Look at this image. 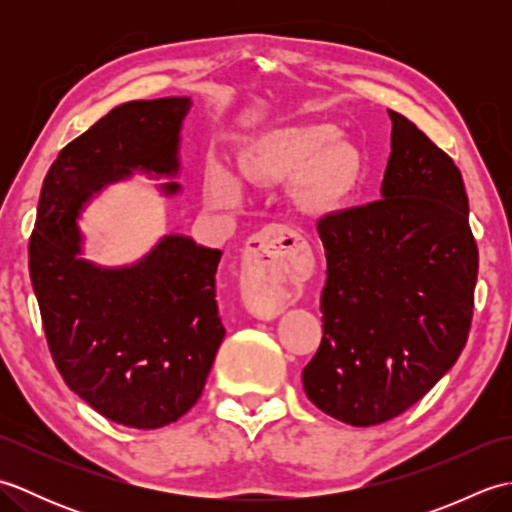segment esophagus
<instances>
[{
	"label": "esophagus",
	"mask_w": 512,
	"mask_h": 512,
	"mask_svg": "<svg viewBox=\"0 0 512 512\" xmlns=\"http://www.w3.org/2000/svg\"><path fill=\"white\" fill-rule=\"evenodd\" d=\"M295 237L281 226H268L257 235L259 248L246 259L242 273V295L246 306L257 317L273 319L295 299L297 288L292 284V248L286 239Z\"/></svg>",
	"instance_id": "obj_1"
}]
</instances>
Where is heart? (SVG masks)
<instances>
[{"instance_id":"heart-1","label":"heart","mask_w":512,"mask_h":512,"mask_svg":"<svg viewBox=\"0 0 512 512\" xmlns=\"http://www.w3.org/2000/svg\"><path fill=\"white\" fill-rule=\"evenodd\" d=\"M336 129L325 123L275 129L248 147L242 176L248 182H275L297 176V189L310 206H330L343 200L361 176L356 149L334 140ZM206 193L217 204L237 198V184L220 167L206 176Z\"/></svg>"}]
</instances>
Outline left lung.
Here are the masks:
<instances>
[{
	"instance_id": "obj_1",
	"label": "left lung",
	"mask_w": 512,
	"mask_h": 512,
	"mask_svg": "<svg viewBox=\"0 0 512 512\" xmlns=\"http://www.w3.org/2000/svg\"><path fill=\"white\" fill-rule=\"evenodd\" d=\"M389 118L383 198L317 224L323 339L303 389L352 427L416 405L458 361L475 306L480 257L462 173L409 118Z\"/></svg>"
}]
</instances>
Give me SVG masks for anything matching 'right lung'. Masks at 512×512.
Listing matches in <instances>:
<instances>
[{
	"label": "right lung",
	"mask_w": 512,
	"mask_h": 512,
	"mask_svg": "<svg viewBox=\"0 0 512 512\" xmlns=\"http://www.w3.org/2000/svg\"><path fill=\"white\" fill-rule=\"evenodd\" d=\"M189 107V99L129 101L65 145L43 180L28 244L43 332L65 385L134 429L176 422L202 396L224 339L215 301L222 253L171 235L140 264L101 270L76 257V215L90 191L132 169L176 176Z\"/></svg>",
	"instance_id": "add662e5"
}]
</instances>
